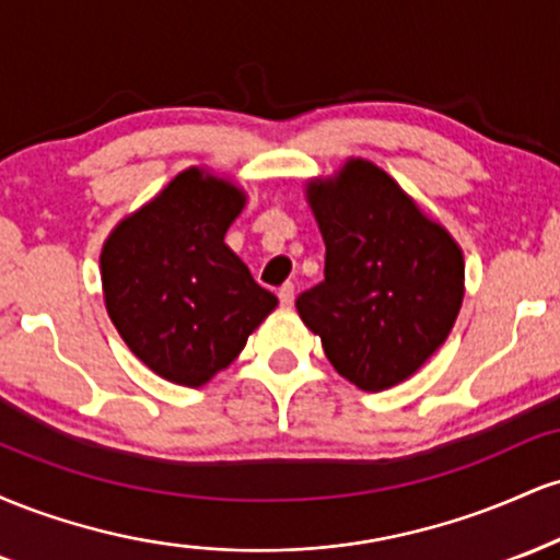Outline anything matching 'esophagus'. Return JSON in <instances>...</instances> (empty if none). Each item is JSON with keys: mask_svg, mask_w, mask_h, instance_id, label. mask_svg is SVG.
I'll return each instance as SVG.
<instances>
[{"mask_svg": "<svg viewBox=\"0 0 560 560\" xmlns=\"http://www.w3.org/2000/svg\"><path fill=\"white\" fill-rule=\"evenodd\" d=\"M279 300H281V305H284V307L292 305V302H294V284H289V281H287L284 287H279Z\"/></svg>", "mask_w": 560, "mask_h": 560, "instance_id": "esophagus-1", "label": "esophagus"}]
</instances>
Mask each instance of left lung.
I'll return each instance as SVG.
<instances>
[{"label":"left lung","mask_w":560,"mask_h":560,"mask_svg":"<svg viewBox=\"0 0 560 560\" xmlns=\"http://www.w3.org/2000/svg\"><path fill=\"white\" fill-rule=\"evenodd\" d=\"M305 197L326 244L324 281L298 313L358 389L405 382L445 345L464 302V253L387 171L350 158Z\"/></svg>","instance_id":"left-lung-1"}]
</instances>
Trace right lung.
<instances>
[{
  "mask_svg": "<svg viewBox=\"0 0 560 560\" xmlns=\"http://www.w3.org/2000/svg\"><path fill=\"white\" fill-rule=\"evenodd\" d=\"M244 205L242 186L191 165L102 244L113 326L147 369L182 387L229 369L279 305L223 242Z\"/></svg>",
  "mask_w": 560,
  "mask_h": 560,
  "instance_id": "right-lung-1",
  "label": "right lung"
}]
</instances>
